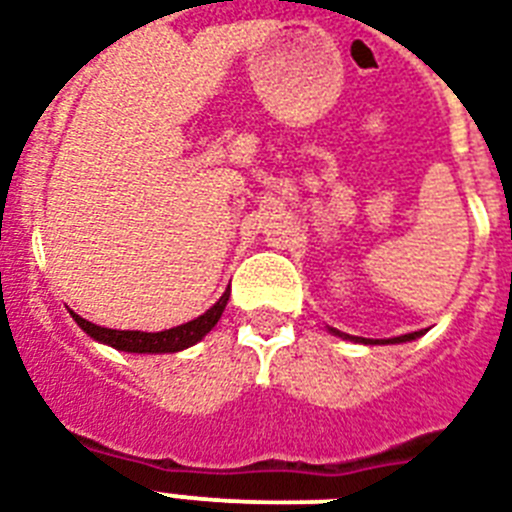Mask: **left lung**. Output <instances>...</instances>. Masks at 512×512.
<instances>
[{
  "mask_svg": "<svg viewBox=\"0 0 512 512\" xmlns=\"http://www.w3.org/2000/svg\"><path fill=\"white\" fill-rule=\"evenodd\" d=\"M329 332L337 337H342V340H356V342H364V345H396V342H409V340H417V337H422L425 332H412V335H401V337H388V340H366V337H353V335H342L340 329H332L329 327Z\"/></svg>",
  "mask_w": 512,
  "mask_h": 512,
  "instance_id": "obj_1",
  "label": "left lung"
}]
</instances>
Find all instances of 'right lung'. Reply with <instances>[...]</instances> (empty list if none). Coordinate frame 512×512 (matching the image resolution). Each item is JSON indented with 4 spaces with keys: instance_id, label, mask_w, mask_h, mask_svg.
Instances as JSON below:
<instances>
[{
    "instance_id": "add662e5",
    "label": "right lung",
    "mask_w": 512,
    "mask_h": 512,
    "mask_svg": "<svg viewBox=\"0 0 512 512\" xmlns=\"http://www.w3.org/2000/svg\"><path fill=\"white\" fill-rule=\"evenodd\" d=\"M228 295L231 289H225L223 297L217 300L209 311H204L201 316H196L193 321H185L180 327L164 329V332H138V329H108L98 327L92 321L82 319V316H74V321L79 327L92 337V340L103 342V345H111L116 350H124V353H177V350H185L196 345L201 337H207L212 332L220 316H223L225 305H228Z\"/></svg>"
}]
</instances>
